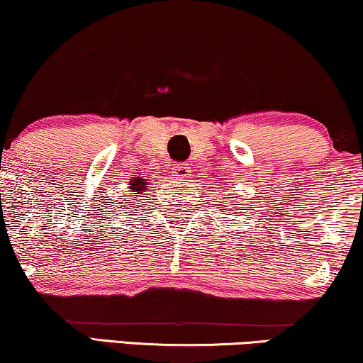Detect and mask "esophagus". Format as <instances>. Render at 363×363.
<instances>
[{"mask_svg":"<svg viewBox=\"0 0 363 363\" xmlns=\"http://www.w3.org/2000/svg\"><path fill=\"white\" fill-rule=\"evenodd\" d=\"M190 177H191V168L188 167V164H178V167H175V170H173V178L180 183L186 182Z\"/></svg>","mask_w":363,"mask_h":363,"instance_id":"esophagus-1","label":"esophagus"}]
</instances>
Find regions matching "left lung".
Wrapping results in <instances>:
<instances>
[{
  "instance_id": "left-lung-1",
  "label": "left lung",
  "mask_w": 363,
  "mask_h": 363,
  "mask_svg": "<svg viewBox=\"0 0 363 363\" xmlns=\"http://www.w3.org/2000/svg\"><path fill=\"white\" fill-rule=\"evenodd\" d=\"M222 210H228V211H235V213H238V208L237 206L232 205V208H222Z\"/></svg>"
}]
</instances>
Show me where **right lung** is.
I'll list each match as a JSON object with an SVG mask.
<instances>
[{
    "mask_svg": "<svg viewBox=\"0 0 363 363\" xmlns=\"http://www.w3.org/2000/svg\"><path fill=\"white\" fill-rule=\"evenodd\" d=\"M147 185H148V182L145 180V178L136 177V178H133V180L130 182L128 190H130V191H133V196H140L141 193H143L145 190H148ZM130 201H131V200H130Z\"/></svg>",
    "mask_w": 363,
    "mask_h": 363,
    "instance_id": "right-lung-1",
    "label": "right lung"
}]
</instances>
